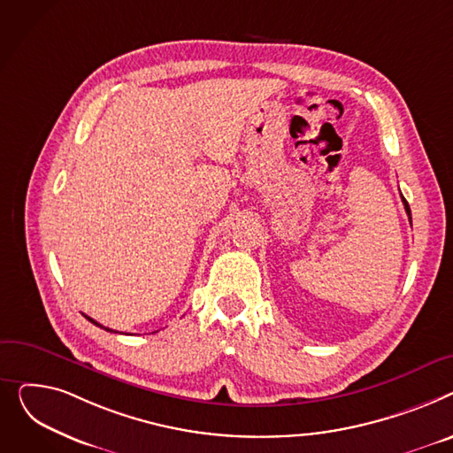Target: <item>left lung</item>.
I'll return each instance as SVG.
<instances>
[{"label": "left lung", "mask_w": 453, "mask_h": 453, "mask_svg": "<svg viewBox=\"0 0 453 453\" xmlns=\"http://www.w3.org/2000/svg\"><path fill=\"white\" fill-rule=\"evenodd\" d=\"M403 203H404V208H406V214H408V218H410V223H411V210H410V204H408V201L404 199V196H403Z\"/></svg>", "instance_id": "1"}]
</instances>
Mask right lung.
<instances>
[{
  "instance_id": "obj_1",
  "label": "right lung",
  "mask_w": 453,
  "mask_h": 453,
  "mask_svg": "<svg viewBox=\"0 0 453 453\" xmlns=\"http://www.w3.org/2000/svg\"><path fill=\"white\" fill-rule=\"evenodd\" d=\"M86 318H88V320H89V322H91V324H95V326H98V327H100V329H105V331H110V333H117V331H113V329H108V327H104V326H100V324H98V322H95V320H93V318H89V316H86Z\"/></svg>"
}]
</instances>
